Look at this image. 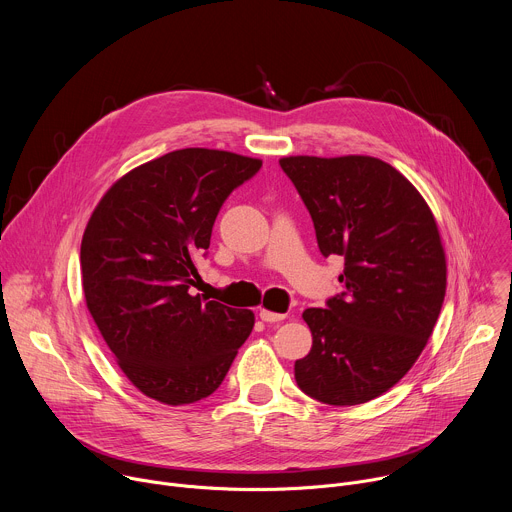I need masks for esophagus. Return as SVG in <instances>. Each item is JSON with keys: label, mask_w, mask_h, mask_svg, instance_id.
Wrapping results in <instances>:
<instances>
[{"label": "esophagus", "mask_w": 512, "mask_h": 512, "mask_svg": "<svg viewBox=\"0 0 512 512\" xmlns=\"http://www.w3.org/2000/svg\"><path fill=\"white\" fill-rule=\"evenodd\" d=\"M259 316H261L263 322H269V324L285 320V314H277V312H271V310H265V308L259 312Z\"/></svg>", "instance_id": "34e87169"}]
</instances>
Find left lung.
Masks as SVG:
<instances>
[{"label": "left lung", "mask_w": 512, "mask_h": 512, "mask_svg": "<svg viewBox=\"0 0 512 512\" xmlns=\"http://www.w3.org/2000/svg\"><path fill=\"white\" fill-rule=\"evenodd\" d=\"M324 257L342 255L344 291L302 318L310 352L298 387L328 405L367 403L397 385L425 348L446 296V251L419 190L371 156H287Z\"/></svg>", "instance_id": "1"}]
</instances>
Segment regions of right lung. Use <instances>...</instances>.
<instances>
[{"label": "right lung", "instance_id": "obj_1", "mask_svg": "<svg viewBox=\"0 0 512 512\" xmlns=\"http://www.w3.org/2000/svg\"><path fill=\"white\" fill-rule=\"evenodd\" d=\"M261 160L186 148L121 176L81 243L87 308L119 369L145 397L196 403L218 389L255 314L192 296L196 259L227 196Z\"/></svg>", "mask_w": 512, "mask_h": 512}]
</instances>
